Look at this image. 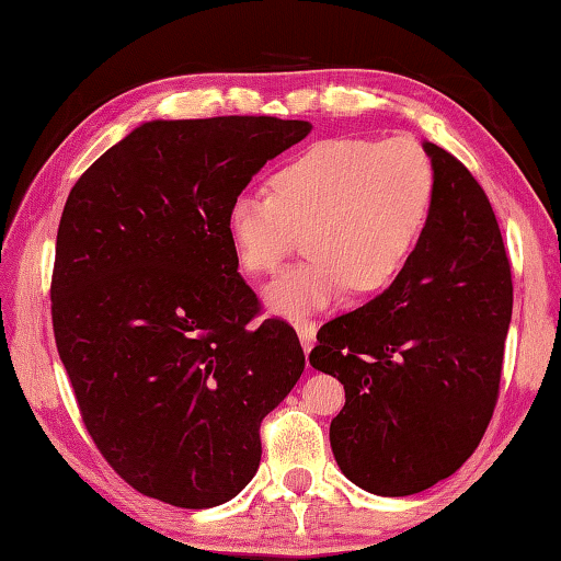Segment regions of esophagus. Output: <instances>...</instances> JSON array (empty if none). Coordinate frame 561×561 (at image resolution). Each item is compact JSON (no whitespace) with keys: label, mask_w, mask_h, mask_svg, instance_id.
<instances>
[{"label":"esophagus","mask_w":561,"mask_h":561,"mask_svg":"<svg viewBox=\"0 0 561 561\" xmlns=\"http://www.w3.org/2000/svg\"><path fill=\"white\" fill-rule=\"evenodd\" d=\"M294 329H297V334H299L301 348L309 354L311 346H314V341H317V324L314 321H309L307 317H297L294 319Z\"/></svg>","instance_id":"obj_1"}]
</instances>
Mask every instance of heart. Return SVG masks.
I'll use <instances>...</instances> for the list:
<instances>
[{"label": "heart", "mask_w": 561, "mask_h": 561, "mask_svg": "<svg viewBox=\"0 0 561 561\" xmlns=\"http://www.w3.org/2000/svg\"><path fill=\"white\" fill-rule=\"evenodd\" d=\"M270 190L237 195L225 230L250 274L277 272L304 234L311 257L264 291L277 314L299 317L348 287L371 294L401 274L428 222L435 175L411 138H327L282 165Z\"/></svg>", "instance_id": "1"}]
</instances>
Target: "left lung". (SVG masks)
<instances>
[{
    "instance_id": "left-lung-1",
    "label": "left lung",
    "mask_w": 561,
    "mask_h": 561,
    "mask_svg": "<svg viewBox=\"0 0 561 561\" xmlns=\"http://www.w3.org/2000/svg\"><path fill=\"white\" fill-rule=\"evenodd\" d=\"M428 222L391 287L327 321L309 364L344 383L329 440L341 472L381 497L433 488L478 448L495 411L512 274L485 190L425 140Z\"/></svg>"
}]
</instances>
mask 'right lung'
Instances as JSON below:
<instances>
[{"instance_id": "obj_1", "label": "right lung", "mask_w": 561, "mask_h": 561, "mask_svg": "<svg viewBox=\"0 0 561 561\" xmlns=\"http://www.w3.org/2000/svg\"><path fill=\"white\" fill-rule=\"evenodd\" d=\"M309 121H150L71 187L51 277L56 348L87 431L130 488L187 510L240 495L260 423L299 381L287 321L237 272L225 213Z\"/></svg>"}]
</instances>
